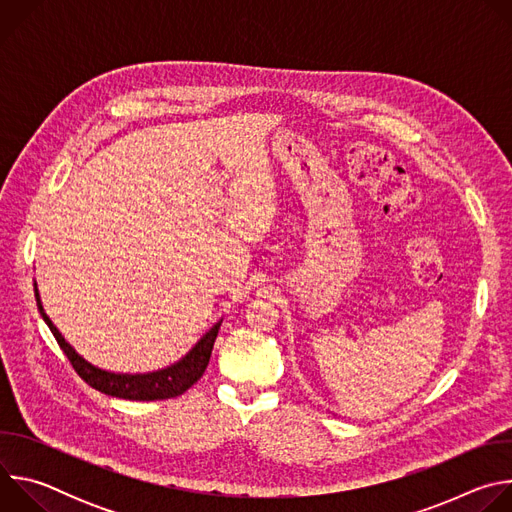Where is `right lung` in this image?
Instances as JSON below:
<instances>
[{
    "label": "right lung",
    "mask_w": 512,
    "mask_h": 512,
    "mask_svg": "<svg viewBox=\"0 0 512 512\" xmlns=\"http://www.w3.org/2000/svg\"><path fill=\"white\" fill-rule=\"evenodd\" d=\"M34 294H36V304L40 310V316L44 318V322L48 324L50 332L54 334L58 346L62 348V352L68 356L72 369L79 373V377L91 385L93 389L111 395V397H119V399H129V401H160V399H172L178 397L182 393H186L206 371L208 360L212 354V346L218 334V328H221V322L218 320L196 344L194 348L182 356L178 362L170 364L166 369L154 371V373H111L105 369L95 367L89 360H85L75 348H72L64 336L58 332V328L52 324V320L46 316L42 302H40V294L38 287L34 283Z\"/></svg>",
    "instance_id": "obj_1"
}]
</instances>
